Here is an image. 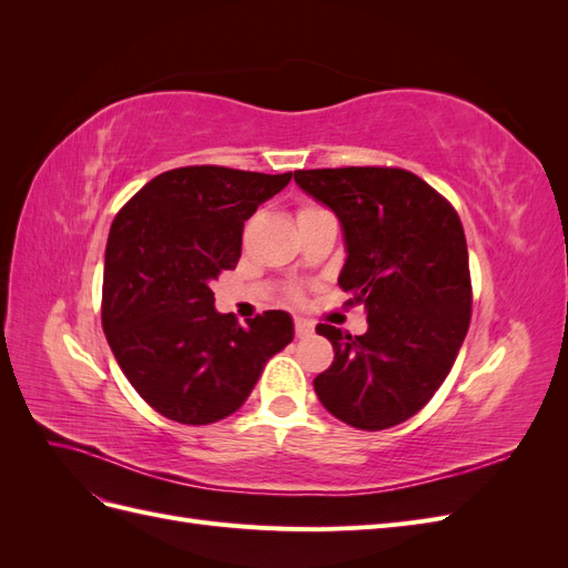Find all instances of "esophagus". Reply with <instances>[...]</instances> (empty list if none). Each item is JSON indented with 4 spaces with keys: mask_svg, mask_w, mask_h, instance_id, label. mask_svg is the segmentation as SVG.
I'll use <instances>...</instances> for the list:
<instances>
[{
    "mask_svg": "<svg viewBox=\"0 0 568 568\" xmlns=\"http://www.w3.org/2000/svg\"><path fill=\"white\" fill-rule=\"evenodd\" d=\"M315 334V324L311 320H303V317H296V336L298 338H307Z\"/></svg>",
    "mask_w": 568,
    "mask_h": 568,
    "instance_id": "1",
    "label": "esophagus"
}]
</instances>
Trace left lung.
Returning <instances> with one entry per match:
<instances>
[{"instance_id": "left-lung-1", "label": "left lung", "mask_w": 568, "mask_h": 568, "mask_svg": "<svg viewBox=\"0 0 568 568\" xmlns=\"http://www.w3.org/2000/svg\"><path fill=\"white\" fill-rule=\"evenodd\" d=\"M296 184L329 209L343 230L338 284L363 303L367 332L332 324L334 346L315 376L320 403L341 422L382 432L409 419L450 374L471 320L467 239L436 189L400 168L296 170Z\"/></svg>"}]
</instances>
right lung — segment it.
<instances>
[{
    "mask_svg": "<svg viewBox=\"0 0 568 568\" xmlns=\"http://www.w3.org/2000/svg\"><path fill=\"white\" fill-rule=\"evenodd\" d=\"M291 173L220 165L153 178L115 215L104 261L101 324L142 398L180 424H213L246 403L294 320L267 311L239 324L215 311L211 282L234 270L244 222Z\"/></svg>",
    "mask_w": 568,
    "mask_h": 568,
    "instance_id": "1",
    "label": "right lung"
}]
</instances>
